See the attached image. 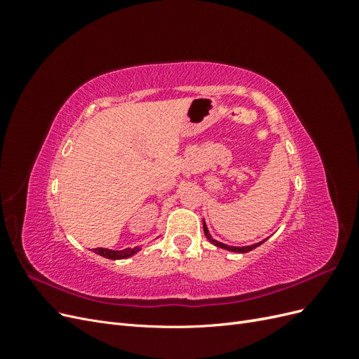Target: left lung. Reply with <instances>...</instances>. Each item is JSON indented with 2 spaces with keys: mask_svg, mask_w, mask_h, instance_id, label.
<instances>
[{
  "mask_svg": "<svg viewBox=\"0 0 359 359\" xmlns=\"http://www.w3.org/2000/svg\"><path fill=\"white\" fill-rule=\"evenodd\" d=\"M203 233H205L206 238H208V241H210L211 244H214L215 247H220V248H223V250H227V252H233V253H247V252H252V250H255L256 247H259L260 244H264V243L266 241V240H264V241H260V243H256V244H252V245H245V247H233V245H227V244L219 243V241L214 240V238L211 236V233H210V231H208V227H206L205 220H203Z\"/></svg>",
  "mask_w": 359,
  "mask_h": 359,
  "instance_id": "8db88e82",
  "label": "left lung"
}]
</instances>
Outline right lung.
I'll return each instance as SVG.
<instances>
[{
  "label": "right lung",
  "mask_w": 359,
  "mask_h": 359,
  "mask_svg": "<svg viewBox=\"0 0 359 359\" xmlns=\"http://www.w3.org/2000/svg\"><path fill=\"white\" fill-rule=\"evenodd\" d=\"M140 250V247H135V248H126V250H111V248H94V253L100 255L106 259H127L130 256L136 255Z\"/></svg>",
  "instance_id": "obj_1"
}]
</instances>
